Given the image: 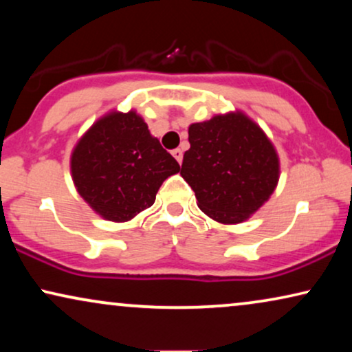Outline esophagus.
Masks as SVG:
<instances>
[{
  "label": "esophagus",
  "instance_id": "esophagus-1",
  "mask_svg": "<svg viewBox=\"0 0 352 352\" xmlns=\"http://www.w3.org/2000/svg\"><path fill=\"white\" fill-rule=\"evenodd\" d=\"M171 153H173V157H175L177 160V163L181 165V162H182V151H181V148H175V151H173Z\"/></svg>",
  "mask_w": 352,
  "mask_h": 352
}]
</instances>
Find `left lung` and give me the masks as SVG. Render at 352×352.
Wrapping results in <instances>:
<instances>
[{
    "instance_id": "left-lung-1",
    "label": "left lung",
    "mask_w": 352,
    "mask_h": 352,
    "mask_svg": "<svg viewBox=\"0 0 352 352\" xmlns=\"http://www.w3.org/2000/svg\"><path fill=\"white\" fill-rule=\"evenodd\" d=\"M181 176L199 208L221 224H240L274 194L280 160L263 128L242 110L189 126Z\"/></svg>"
}]
</instances>
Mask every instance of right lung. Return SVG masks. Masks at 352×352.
Wrapping results in <instances>:
<instances>
[{"label":"right lung","instance_id":"obj_1","mask_svg":"<svg viewBox=\"0 0 352 352\" xmlns=\"http://www.w3.org/2000/svg\"><path fill=\"white\" fill-rule=\"evenodd\" d=\"M177 171L179 163L134 109L110 110L96 120L70 155L76 192L112 223H126L151 208L163 181Z\"/></svg>","mask_w":352,"mask_h":352}]
</instances>
